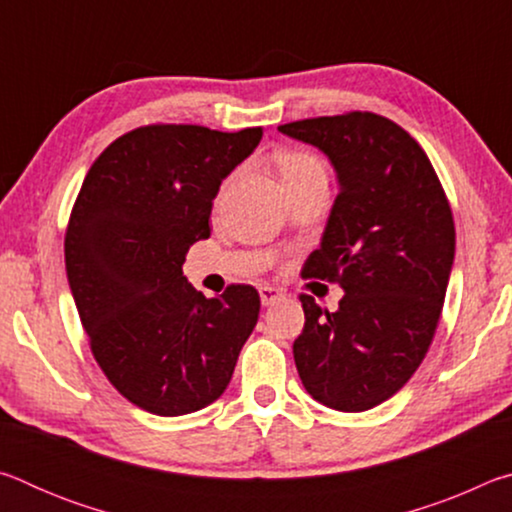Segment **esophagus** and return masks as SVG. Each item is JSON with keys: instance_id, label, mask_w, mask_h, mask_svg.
Listing matches in <instances>:
<instances>
[{"instance_id": "1", "label": "esophagus", "mask_w": 512, "mask_h": 512, "mask_svg": "<svg viewBox=\"0 0 512 512\" xmlns=\"http://www.w3.org/2000/svg\"><path fill=\"white\" fill-rule=\"evenodd\" d=\"M259 298H262V305L268 307V305H275L277 300H282L284 291L271 287V284H262V287H259Z\"/></svg>"}]
</instances>
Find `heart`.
<instances>
[{"label": "heart", "mask_w": 512, "mask_h": 512, "mask_svg": "<svg viewBox=\"0 0 512 512\" xmlns=\"http://www.w3.org/2000/svg\"><path fill=\"white\" fill-rule=\"evenodd\" d=\"M277 169L282 173L284 185L298 183V180H305L311 176H320L325 173L323 162H320L314 153L309 151H284L277 158Z\"/></svg>", "instance_id": "1"}]
</instances>
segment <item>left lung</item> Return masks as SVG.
Instances as JSON below:
<instances>
[{
	"label": "left lung",
	"instance_id": "8db88e82",
	"mask_svg": "<svg viewBox=\"0 0 512 512\" xmlns=\"http://www.w3.org/2000/svg\"><path fill=\"white\" fill-rule=\"evenodd\" d=\"M277 131L318 146L341 185L302 275L336 282L345 296L336 311L300 296L298 375L329 409L368 411L411 379L436 334L454 264L452 207L422 146L375 112L300 119Z\"/></svg>",
	"mask_w": 512,
	"mask_h": 512
}]
</instances>
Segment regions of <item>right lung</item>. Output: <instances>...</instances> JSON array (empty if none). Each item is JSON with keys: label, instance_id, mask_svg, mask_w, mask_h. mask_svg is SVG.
Wrapping results in <instances>:
<instances>
[{"label": "right lung", "instance_id": "1", "mask_svg": "<svg viewBox=\"0 0 512 512\" xmlns=\"http://www.w3.org/2000/svg\"><path fill=\"white\" fill-rule=\"evenodd\" d=\"M151 124L117 137L85 176L65 232L69 289L103 375L140 409L185 415L219 400L257 325L259 293L205 298L183 275L210 237L221 180L262 140Z\"/></svg>", "mask_w": 512, "mask_h": 512}]
</instances>
